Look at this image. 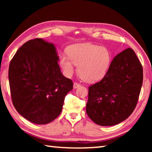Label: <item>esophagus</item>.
Returning <instances> with one entry per match:
<instances>
[{
    "mask_svg": "<svg viewBox=\"0 0 152 152\" xmlns=\"http://www.w3.org/2000/svg\"><path fill=\"white\" fill-rule=\"evenodd\" d=\"M80 84H78V83H77V82H74V85H73L74 88H78V87H80Z\"/></svg>",
    "mask_w": 152,
    "mask_h": 152,
    "instance_id": "obj_1",
    "label": "esophagus"
}]
</instances>
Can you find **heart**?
<instances>
[{"mask_svg":"<svg viewBox=\"0 0 152 152\" xmlns=\"http://www.w3.org/2000/svg\"><path fill=\"white\" fill-rule=\"evenodd\" d=\"M68 54L60 56V64L65 75L72 76L78 66L80 76L88 82L103 78L112 61L107 48L92 43H77L68 49Z\"/></svg>","mask_w":152,"mask_h":152,"instance_id":"1","label":"heart"}]
</instances>
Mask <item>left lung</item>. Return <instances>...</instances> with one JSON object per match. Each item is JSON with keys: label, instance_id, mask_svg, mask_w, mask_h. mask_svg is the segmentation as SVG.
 <instances>
[{"label": "left lung", "instance_id": "obj_1", "mask_svg": "<svg viewBox=\"0 0 152 152\" xmlns=\"http://www.w3.org/2000/svg\"><path fill=\"white\" fill-rule=\"evenodd\" d=\"M142 83V66L134 51L126 49L113 58L104 78L89 86L87 115L97 125L119 124L134 110Z\"/></svg>", "mask_w": 152, "mask_h": 152}]
</instances>
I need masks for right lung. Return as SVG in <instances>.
I'll use <instances>...</instances> for the list:
<instances>
[{
    "label": "right lung",
    "mask_w": 152,
    "mask_h": 152,
    "mask_svg": "<svg viewBox=\"0 0 152 152\" xmlns=\"http://www.w3.org/2000/svg\"><path fill=\"white\" fill-rule=\"evenodd\" d=\"M54 44L39 38L28 41L15 53L9 68L12 104L35 124L53 121L61 112L66 95L73 89L61 74Z\"/></svg>",
    "instance_id": "right-lung-1"
}]
</instances>
